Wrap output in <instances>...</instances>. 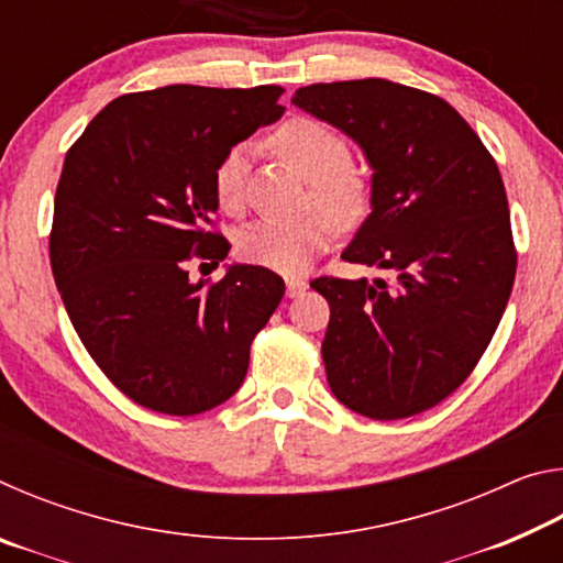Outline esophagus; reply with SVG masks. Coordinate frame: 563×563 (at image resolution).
Here are the masks:
<instances>
[{
  "instance_id": "obj_1",
  "label": "esophagus",
  "mask_w": 563,
  "mask_h": 563,
  "mask_svg": "<svg viewBox=\"0 0 563 563\" xmlns=\"http://www.w3.org/2000/svg\"><path fill=\"white\" fill-rule=\"evenodd\" d=\"M305 288H308V283L300 280V278L285 280V295H288V298H298V295L305 292Z\"/></svg>"
}]
</instances>
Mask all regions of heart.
Listing matches in <instances>:
<instances>
[{
	"label": "heart",
	"instance_id": "1",
	"mask_svg": "<svg viewBox=\"0 0 563 563\" xmlns=\"http://www.w3.org/2000/svg\"><path fill=\"white\" fill-rule=\"evenodd\" d=\"M275 148L280 156L310 180L312 203L342 225L365 218L369 188L357 170H352L347 139L318 119H292L275 131ZM245 144L228 148L213 174L216 201L228 213L241 211L247 174ZM335 238V225L322 213H310L298 221H258L238 233V255L245 263L261 265L283 275H300L312 265Z\"/></svg>",
	"mask_w": 563,
	"mask_h": 563
}]
</instances>
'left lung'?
<instances>
[{"label": "left lung", "instance_id": "obj_1", "mask_svg": "<svg viewBox=\"0 0 563 563\" xmlns=\"http://www.w3.org/2000/svg\"><path fill=\"white\" fill-rule=\"evenodd\" d=\"M292 103L355 141L369 216L342 258L395 280L318 278L330 302L322 362L352 412L402 419L442 402L487 350L511 295L499 168L450 103L387 79L312 84Z\"/></svg>", "mask_w": 563, "mask_h": 563}]
</instances>
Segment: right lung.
Returning a JSON list of instances; mask_svg holds the SVG:
<instances>
[{
    "instance_id": "right-lung-1",
    "label": "right lung",
    "mask_w": 563,
    "mask_h": 563,
    "mask_svg": "<svg viewBox=\"0 0 563 563\" xmlns=\"http://www.w3.org/2000/svg\"><path fill=\"white\" fill-rule=\"evenodd\" d=\"M280 93L190 84L126 93L66 154L49 238L56 288L93 362L141 407L188 417L233 397L283 300V278L261 265H228L208 288L186 271L231 251L206 231L216 166L283 117Z\"/></svg>"
}]
</instances>
